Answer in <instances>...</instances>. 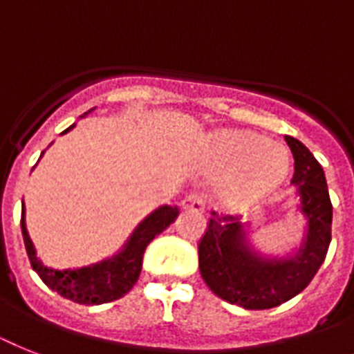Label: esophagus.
Masks as SVG:
<instances>
[{
    "label": "esophagus",
    "mask_w": 354,
    "mask_h": 354,
    "mask_svg": "<svg viewBox=\"0 0 354 354\" xmlns=\"http://www.w3.org/2000/svg\"><path fill=\"white\" fill-rule=\"evenodd\" d=\"M182 207L185 209V211L203 212L205 211V196H203L202 192H192V194L183 198Z\"/></svg>",
    "instance_id": "obj_1"
}]
</instances>
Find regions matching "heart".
<instances>
[{"label": "heart", "mask_w": 354, "mask_h": 354, "mask_svg": "<svg viewBox=\"0 0 354 354\" xmlns=\"http://www.w3.org/2000/svg\"><path fill=\"white\" fill-rule=\"evenodd\" d=\"M218 156L223 169L234 171L220 187V196L231 205L254 202L274 191L289 167L283 149L247 134H231L220 140Z\"/></svg>", "instance_id": "heart-1"}]
</instances>
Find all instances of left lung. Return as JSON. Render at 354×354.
<instances>
[{
  "label": "left lung",
  "mask_w": 354,
  "mask_h": 354,
  "mask_svg": "<svg viewBox=\"0 0 354 354\" xmlns=\"http://www.w3.org/2000/svg\"><path fill=\"white\" fill-rule=\"evenodd\" d=\"M295 158L291 182L307 220L304 243L292 257L267 258L252 249L238 216L211 212L198 245L200 274L216 297L245 307L271 309L291 300L309 286L326 260L331 243L333 205L324 169L297 138L286 136Z\"/></svg>",
  "instance_id": "left-lung-1"
}]
</instances>
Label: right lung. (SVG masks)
Returning <instances> with one entry per match:
<instances>
[{
	"label": "right lung",
	"instance_id": "add662e5",
	"mask_svg": "<svg viewBox=\"0 0 354 354\" xmlns=\"http://www.w3.org/2000/svg\"><path fill=\"white\" fill-rule=\"evenodd\" d=\"M91 111H94V109H91ZM88 112H85L83 116H87ZM74 125L65 129L62 134L71 131ZM178 214H180L178 205L158 207L156 211H152L134 229L127 243L123 245V249L118 254L100 261V263H94V266L82 267V269L57 271V269L43 266L41 260L36 257V249H34L30 236H28L27 223H25V203H21L23 242H25L30 266L39 274L45 286L50 287L57 295H62L63 298L76 301V304L100 306V304H107V301H114L118 298L125 297L131 291L140 278V272H142L143 252H145L147 245L176 220Z\"/></svg>",
	"mask_w": 354,
	"mask_h": 354
}]
</instances>
